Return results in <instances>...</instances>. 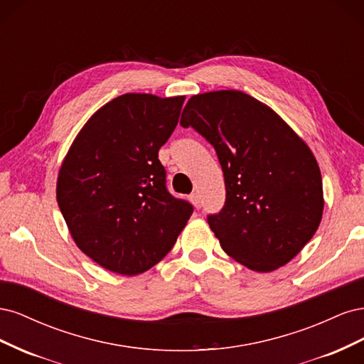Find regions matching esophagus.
I'll return each instance as SVG.
<instances>
[{
  "instance_id": "34e87169",
  "label": "esophagus",
  "mask_w": 364,
  "mask_h": 364,
  "mask_svg": "<svg viewBox=\"0 0 364 364\" xmlns=\"http://www.w3.org/2000/svg\"><path fill=\"white\" fill-rule=\"evenodd\" d=\"M190 199H191V202H193V205L199 209L200 206H202V202H200V196H199V193H193L191 196H190Z\"/></svg>"
}]
</instances>
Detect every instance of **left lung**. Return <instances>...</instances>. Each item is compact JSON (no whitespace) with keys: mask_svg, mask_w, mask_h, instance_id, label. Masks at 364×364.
<instances>
[{"mask_svg":"<svg viewBox=\"0 0 364 364\" xmlns=\"http://www.w3.org/2000/svg\"><path fill=\"white\" fill-rule=\"evenodd\" d=\"M181 124L199 132L222 165L226 202L208 215L222 249L255 272L293 259L323 213L322 176L310 147L273 109L241 91L193 95Z\"/></svg>","mask_w":364,"mask_h":364,"instance_id":"obj_1","label":"left lung"}]
</instances>
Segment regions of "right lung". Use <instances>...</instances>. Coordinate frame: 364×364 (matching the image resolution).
Here are the masks:
<instances>
[{"label":"right lung","mask_w":364,"mask_h":364,"mask_svg":"<svg viewBox=\"0 0 364 364\" xmlns=\"http://www.w3.org/2000/svg\"><path fill=\"white\" fill-rule=\"evenodd\" d=\"M185 97L123 94L87 119L65 156L56 197L77 247L134 277L158 264L193 214L165 185L159 149Z\"/></svg>","instance_id":"right-lung-1"}]
</instances>
